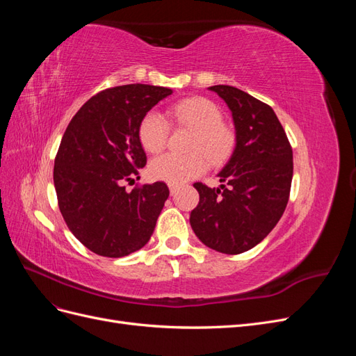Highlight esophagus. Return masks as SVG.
Wrapping results in <instances>:
<instances>
[{
	"mask_svg": "<svg viewBox=\"0 0 356 356\" xmlns=\"http://www.w3.org/2000/svg\"><path fill=\"white\" fill-rule=\"evenodd\" d=\"M169 191H170V195L174 196V195H177V191H178V188L175 187V186H169Z\"/></svg>",
	"mask_w": 356,
	"mask_h": 356,
	"instance_id": "obj_1",
	"label": "esophagus"
}]
</instances>
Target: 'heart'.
I'll return each instance as SVG.
<instances>
[{
  "instance_id": "b5f03b06",
  "label": "heart",
  "mask_w": 356,
  "mask_h": 356,
  "mask_svg": "<svg viewBox=\"0 0 356 356\" xmlns=\"http://www.w3.org/2000/svg\"><path fill=\"white\" fill-rule=\"evenodd\" d=\"M169 114L179 124L188 126L195 131L191 139V154L178 156L166 153L156 157L149 163V175L156 181H163L169 186H181L197 178L208 168V161L200 152L220 163L229 156L233 147V134L222 123L221 110L212 101L195 96L182 99L169 108ZM169 124L166 118L156 113H147L138 127L139 143L148 153H159L168 141Z\"/></svg>"
}]
</instances>
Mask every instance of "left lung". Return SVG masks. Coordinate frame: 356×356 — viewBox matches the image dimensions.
I'll return each instance as SVG.
<instances>
[{"mask_svg":"<svg viewBox=\"0 0 356 356\" xmlns=\"http://www.w3.org/2000/svg\"><path fill=\"white\" fill-rule=\"evenodd\" d=\"M208 89L232 111L236 144L218 172L220 187L195 184L200 199L190 224L202 243L233 255L260 243L281 220L293 181V149L267 104L233 86Z\"/></svg>","mask_w":356,"mask_h":356,"instance_id":"8db88e82","label":"left lung"}]
</instances>
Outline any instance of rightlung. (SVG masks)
Returning <instances> with one entry per match:
<instances>
[{
	"mask_svg": "<svg viewBox=\"0 0 356 356\" xmlns=\"http://www.w3.org/2000/svg\"><path fill=\"white\" fill-rule=\"evenodd\" d=\"M172 89L126 84L95 95L72 117L55 159L59 209L68 229L92 252L118 258L149 241L165 207V182L127 193L123 182L138 175L147 156L138 127Z\"/></svg>",
	"mask_w": 356,
	"mask_h": 356,
	"instance_id": "right-lung-1",
	"label": "right lung"
}]
</instances>
